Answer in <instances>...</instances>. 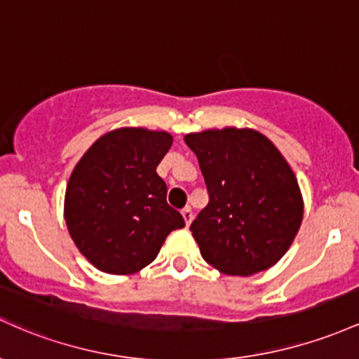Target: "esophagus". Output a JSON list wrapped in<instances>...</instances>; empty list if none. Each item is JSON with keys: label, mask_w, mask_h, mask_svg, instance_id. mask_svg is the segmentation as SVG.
Returning a JSON list of instances; mask_svg holds the SVG:
<instances>
[{"label": "esophagus", "mask_w": 359, "mask_h": 359, "mask_svg": "<svg viewBox=\"0 0 359 359\" xmlns=\"http://www.w3.org/2000/svg\"><path fill=\"white\" fill-rule=\"evenodd\" d=\"M183 219H184V222H187V225H190L191 224V220H193V212H191V208L190 207H187V208H183Z\"/></svg>", "instance_id": "1"}]
</instances>
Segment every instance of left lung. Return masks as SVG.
<instances>
[{"mask_svg":"<svg viewBox=\"0 0 359 359\" xmlns=\"http://www.w3.org/2000/svg\"><path fill=\"white\" fill-rule=\"evenodd\" d=\"M208 205L190 231L203 259L225 275H255L288 251L304 217L292 168L273 142L251 128L188 134Z\"/></svg>","mask_w":359,"mask_h":359,"instance_id":"left-lung-1","label":"left lung"}]
</instances>
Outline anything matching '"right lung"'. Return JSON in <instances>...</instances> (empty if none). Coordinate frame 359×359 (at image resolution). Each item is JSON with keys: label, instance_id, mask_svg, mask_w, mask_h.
<instances>
[{"label": "right lung", "instance_id": "1", "mask_svg": "<svg viewBox=\"0 0 359 359\" xmlns=\"http://www.w3.org/2000/svg\"><path fill=\"white\" fill-rule=\"evenodd\" d=\"M171 144L168 132L118 128L100 137L76 164L64 219L93 266L110 275L140 271L156 259L168 233L184 227L156 172Z\"/></svg>", "mask_w": 359, "mask_h": 359}]
</instances>
